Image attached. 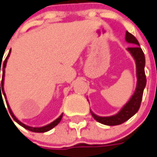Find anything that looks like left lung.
Masks as SVG:
<instances>
[{
  "mask_svg": "<svg viewBox=\"0 0 157 157\" xmlns=\"http://www.w3.org/2000/svg\"><path fill=\"white\" fill-rule=\"evenodd\" d=\"M125 40L129 44L133 45L132 47L127 48V50L130 53L136 63V89L130 99L116 115H113L111 117H99L94 114L90 110L91 115L93 116L94 120H96L101 124H106V125H118L128 121L129 118H131L139 111L142 102L144 88L146 86L147 79L145 71H144L145 56H144V52L139 45L138 40L129 32H126Z\"/></svg>",
  "mask_w": 157,
  "mask_h": 157,
  "instance_id": "obj_1",
  "label": "left lung"
}]
</instances>
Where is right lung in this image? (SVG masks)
<instances>
[{
	"label": "right lung",
	"mask_w": 157,
	"mask_h": 157,
	"mask_svg": "<svg viewBox=\"0 0 157 157\" xmlns=\"http://www.w3.org/2000/svg\"><path fill=\"white\" fill-rule=\"evenodd\" d=\"M10 53H11V50H10V52H9L8 55H7V57H6V59H5V61H4V63H3V65H2V67H3V68H2V80H1V82L0 83V93H1L0 96H1V98L2 97V95L4 94V97H5V98H6V104H7V107H8V109H9V111H10V113L11 117H13V119L14 120V121H15L17 122L18 124H20L21 126H23V128H25L26 129H28V130H30V131H32V132H35V133H45V132L49 131V130H50V129H52L54 126H56L57 124H59V122H60V121H61V119H62V117H63V114L60 115V116H59V117H58V118H57L55 121H54L51 122L50 124H47V125H45V126H42V127H31V126H28V125H26L25 124H23V123H22L21 121H18L17 118H16L15 116L13 115V112L11 111V108H10V105H9L8 101H7V99H6V93H5V90H4L5 68H6V63H7V60H8ZM0 67H1V65ZM0 73H1V68H0ZM1 87H2L1 88H0ZM1 93H2V94H1Z\"/></svg>",
	"instance_id": "1"
}]
</instances>
